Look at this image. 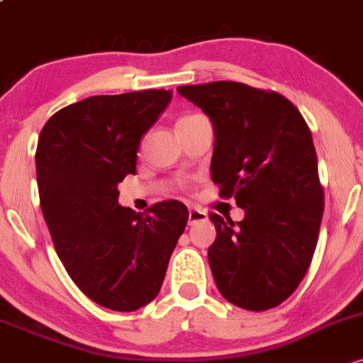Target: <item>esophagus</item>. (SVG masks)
Segmentation results:
<instances>
[{
	"label": "esophagus",
	"mask_w": 363,
	"mask_h": 363,
	"mask_svg": "<svg viewBox=\"0 0 363 363\" xmlns=\"http://www.w3.org/2000/svg\"><path fill=\"white\" fill-rule=\"evenodd\" d=\"M207 221V213L202 209H197V207H194V209L189 211V225H199V223H203Z\"/></svg>",
	"instance_id": "1"
}]
</instances>
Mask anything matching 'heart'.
<instances>
[{
  "label": "heart",
  "instance_id": "obj_1",
  "mask_svg": "<svg viewBox=\"0 0 363 363\" xmlns=\"http://www.w3.org/2000/svg\"><path fill=\"white\" fill-rule=\"evenodd\" d=\"M183 118H185V116H183Z\"/></svg>",
  "mask_w": 363,
  "mask_h": 363
}]
</instances>
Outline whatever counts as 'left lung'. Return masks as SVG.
<instances>
[{
	"mask_svg": "<svg viewBox=\"0 0 363 363\" xmlns=\"http://www.w3.org/2000/svg\"><path fill=\"white\" fill-rule=\"evenodd\" d=\"M177 91L213 121V182L245 211L238 223L211 213L218 235L207 255L216 286L245 311L278 307L311 267L323 221L311 128L274 91L226 80Z\"/></svg>",
	"mask_w": 363,
	"mask_h": 363,
	"instance_id": "1",
	"label": "left lung"
}]
</instances>
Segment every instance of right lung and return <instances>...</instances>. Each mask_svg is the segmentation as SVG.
Wrapping results in <instances>:
<instances>
[{
  "label": "right lung",
  "instance_id": "1",
  "mask_svg": "<svg viewBox=\"0 0 363 363\" xmlns=\"http://www.w3.org/2000/svg\"><path fill=\"white\" fill-rule=\"evenodd\" d=\"M171 91L92 96L55 113L40 130L35 169L40 209L56 254L92 302L132 312L161 290L189 209L162 201L149 214L118 203V183L135 173L140 138Z\"/></svg>",
  "mask_w": 363,
  "mask_h": 363
}]
</instances>
